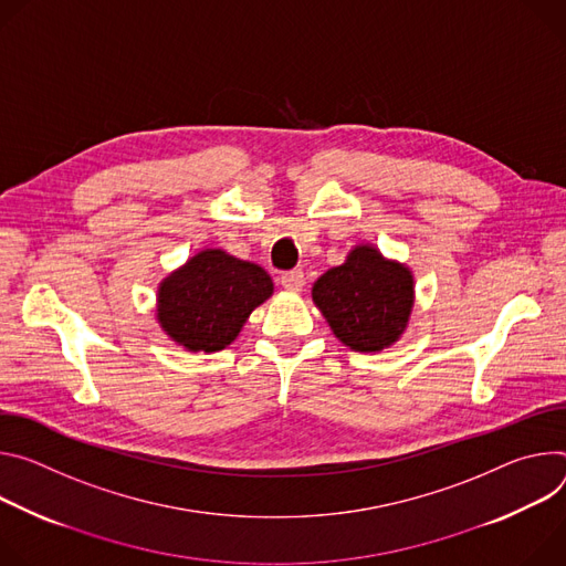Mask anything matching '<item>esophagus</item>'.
I'll return each mask as SVG.
<instances>
[{
  "mask_svg": "<svg viewBox=\"0 0 566 566\" xmlns=\"http://www.w3.org/2000/svg\"><path fill=\"white\" fill-rule=\"evenodd\" d=\"M281 285L287 290V292H301L303 285H305V276L301 270H292V272H283L281 274Z\"/></svg>",
  "mask_w": 566,
  "mask_h": 566,
  "instance_id": "obj_1",
  "label": "esophagus"
}]
</instances>
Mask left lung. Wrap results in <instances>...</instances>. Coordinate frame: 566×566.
I'll list each match as a JSON object with an SVG mask.
<instances>
[{"label":"left lung","instance_id":"left-lung-1","mask_svg":"<svg viewBox=\"0 0 566 566\" xmlns=\"http://www.w3.org/2000/svg\"><path fill=\"white\" fill-rule=\"evenodd\" d=\"M335 337L357 353H378L396 344L411 317L413 274L389 261L378 247L357 244L346 263L322 274L312 285Z\"/></svg>","mask_w":566,"mask_h":566}]
</instances>
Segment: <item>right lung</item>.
Wrapping results in <instances>:
<instances>
[{"mask_svg": "<svg viewBox=\"0 0 566 566\" xmlns=\"http://www.w3.org/2000/svg\"><path fill=\"white\" fill-rule=\"evenodd\" d=\"M274 292L270 274L222 249H202L168 274L157 290L161 331L191 353L227 348L251 310Z\"/></svg>", "mask_w": 566, "mask_h": 566, "instance_id": "add662e5", "label": "right lung"}]
</instances>
